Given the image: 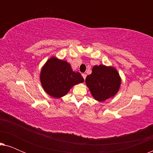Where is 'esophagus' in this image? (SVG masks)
Returning <instances> with one entry per match:
<instances>
[{
    "label": "esophagus",
    "mask_w": 153,
    "mask_h": 153,
    "mask_svg": "<svg viewBox=\"0 0 153 153\" xmlns=\"http://www.w3.org/2000/svg\"><path fill=\"white\" fill-rule=\"evenodd\" d=\"M82 76H83V79H85V78H86V74H82Z\"/></svg>",
    "instance_id": "obj_1"
}]
</instances>
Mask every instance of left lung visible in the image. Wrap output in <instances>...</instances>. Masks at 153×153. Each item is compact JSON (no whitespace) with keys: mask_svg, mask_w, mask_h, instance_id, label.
I'll return each instance as SVG.
<instances>
[{"mask_svg":"<svg viewBox=\"0 0 153 153\" xmlns=\"http://www.w3.org/2000/svg\"><path fill=\"white\" fill-rule=\"evenodd\" d=\"M85 83L95 100L103 102L118 93L121 79L114 68L100 65L93 67L92 73L85 79Z\"/></svg>","mask_w":153,"mask_h":153,"instance_id":"obj_1","label":"left lung"}]
</instances>
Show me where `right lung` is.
Instances as JSON below:
<instances>
[{
	"label": "right lung",
	"instance_id": "1",
	"mask_svg": "<svg viewBox=\"0 0 153 153\" xmlns=\"http://www.w3.org/2000/svg\"><path fill=\"white\" fill-rule=\"evenodd\" d=\"M40 81L47 94L55 98L63 97L74 85L84 79L78 72H74L67 61L51 57L42 68Z\"/></svg>",
	"mask_w": 153,
	"mask_h": 153
}]
</instances>
